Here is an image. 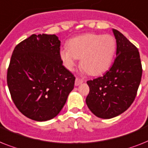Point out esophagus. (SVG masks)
<instances>
[{
	"instance_id": "1",
	"label": "esophagus",
	"mask_w": 148,
	"mask_h": 148,
	"mask_svg": "<svg viewBox=\"0 0 148 148\" xmlns=\"http://www.w3.org/2000/svg\"><path fill=\"white\" fill-rule=\"evenodd\" d=\"M84 82V80L82 79H80V78L77 77L75 79V86H78V85H80V84H82Z\"/></svg>"
}]
</instances>
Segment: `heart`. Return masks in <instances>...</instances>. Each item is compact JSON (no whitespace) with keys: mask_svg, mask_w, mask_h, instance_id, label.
<instances>
[{"mask_svg":"<svg viewBox=\"0 0 148 148\" xmlns=\"http://www.w3.org/2000/svg\"><path fill=\"white\" fill-rule=\"evenodd\" d=\"M68 49H61L60 58L68 70H72L77 58L87 74L97 76L111 65L116 51V41L111 35L88 33L74 37L68 42Z\"/></svg>","mask_w":148,"mask_h":148,"instance_id":"1","label":"heart"}]
</instances>
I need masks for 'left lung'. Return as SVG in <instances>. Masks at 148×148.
I'll return each mask as SVG.
<instances>
[{
  "label": "left lung",
  "mask_w": 148,
  "mask_h": 148,
  "mask_svg": "<svg viewBox=\"0 0 148 148\" xmlns=\"http://www.w3.org/2000/svg\"><path fill=\"white\" fill-rule=\"evenodd\" d=\"M116 39V58L102 77L87 81L90 92L86 103L101 119H112L130 107L142 76V66L137 47L119 31L112 29Z\"/></svg>",
  "instance_id": "8db88e82"
}]
</instances>
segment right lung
I'll list each match as a JSON object with an SVG mask.
<instances>
[{
	"label": "right lung",
	"instance_id": "1",
	"mask_svg": "<svg viewBox=\"0 0 148 148\" xmlns=\"http://www.w3.org/2000/svg\"><path fill=\"white\" fill-rule=\"evenodd\" d=\"M55 35L32 34L15 47L7 74L19 111L38 122L57 116L74 89L75 77L62 65Z\"/></svg>",
	"mask_w": 148,
	"mask_h": 148
}]
</instances>
